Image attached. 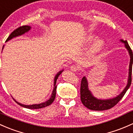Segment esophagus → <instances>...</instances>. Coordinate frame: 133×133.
Masks as SVG:
<instances>
[{"label": "esophagus", "mask_w": 133, "mask_h": 133, "mask_svg": "<svg viewBox=\"0 0 133 133\" xmlns=\"http://www.w3.org/2000/svg\"><path fill=\"white\" fill-rule=\"evenodd\" d=\"M71 70L72 71V72H76V71H77L78 69V68L77 66H76V65H72V66L71 67Z\"/></svg>", "instance_id": "34e87169"}]
</instances>
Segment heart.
I'll return each instance as SVG.
<instances>
[{"mask_svg": "<svg viewBox=\"0 0 133 133\" xmlns=\"http://www.w3.org/2000/svg\"><path fill=\"white\" fill-rule=\"evenodd\" d=\"M97 35L90 34L85 38V43L89 44L94 42L89 50V55L94 56L101 52L105 45V42L103 39H97Z\"/></svg>", "mask_w": 133, "mask_h": 133, "instance_id": "1", "label": "heart"}]
</instances>
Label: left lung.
Returning a JSON list of instances; mask_svg holds the SVG:
<instances>
[{"label":"left lung","instance_id":"8db88e82","mask_svg":"<svg viewBox=\"0 0 133 133\" xmlns=\"http://www.w3.org/2000/svg\"><path fill=\"white\" fill-rule=\"evenodd\" d=\"M121 41L124 43L125 48L128 50L130 55L129 76H128V84H127L125 89L123 90V91L117 97L112 99H98L94 97L91 92L89 90V87H88V82L86 77L85 76L83 77L82 82H81L80 87L81 101H82V103H83V105L90 110H95V111H103V110H108V109L113 108L124 97V94L128 90L131 84V80H132L131 79V75H132V66L133 62L132 51L126 40L124 41L123 39H121Z\"/></svg>","mask_w":133,"mask_h":133}]
</instances>
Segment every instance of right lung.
<instances>
[{
  "instance_id": "right-lung-1",
  "label": "right lung",
  "mask_w": 133,
  "mask_h": 133,
  "mask_svg": "<svg viewBox=\"0 0 133 133\" xmlns=\"http://www.w3.org/2000/svg\"><path fill=\"white\" fill-rule=\"evenodd\" d=\"M30 29H31V26H30L29 25H23V26H19V27L17 28L16 30H14V31L12 32L11 33L10 35H9V36L8 37V39H7L5 42L9 41V40H11V39L14 38V37H17V36H22V35L24 34L25 32H29V30H30ZM3 48H4V46H3ZM3 48H2V49H3ZM63 71H64V70L59 71V72H58V73L56 75V76H55V79H54V90H53L52 94H51V97H50V98L49 99L48 101H46V102H44V103H40V104H37L25 105V104H21V103H18V102L16 101V100H15V99H14V100L15 101V102H16L17 104H18L19 105H20L21 107L26 108H29V109L42 108H44L46 107H48V106H49V105H50V104H51V103L54 102V101L55 100V98L56 89H57V85H56V82H57V79H58L59 75H61V73H62V72Z\"/></svg>"
}]
</instances>
